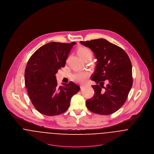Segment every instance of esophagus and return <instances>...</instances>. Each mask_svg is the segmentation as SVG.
<instances>
[{
	"instance_id": "1",
	"label": "esophagus",
	"mask_w": 154,
	"mask_h": 154,
	"mask_svg": "<svg viewBox=\"0 0 154 154\" xmlns=\"http://www.w3.org/2000/svg\"><path fill=\"white\" fill-rule=\"evenodd\" d=\"M84 85H80V88H81V89H82V88H83L84 87Z\"/></svg>"
}]
</instances>
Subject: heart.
I'll return each instance as SVG.
<instances>
[{"label":"heart","mask_w":154,"mask_h":154,"mask_svg":"<svg viewBox=\"0 0 154 154\" xmlns=\"http://www.w3.org/2000/svg\"><path fill=\"white\" fill-rule=\"evenodd\" d=\"M78 54L82 59L85 60L88 57H92V54L90 49L87 47H80L78 49ZM90 75V72L87 71L77 72L72 74V78L74 81L76 82H84L88 76Z\"/></svg>","instance_id":"1"}]
</instances>
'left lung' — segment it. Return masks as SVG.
Masks as SVG:
<instances>
[{
    "label": "left lung",
    "instance_id": "8db88e82",
    "mask_svg": "<svg viewBox=\"0 0 154 154\" xmlns=\"http://www.w3.org/2000/svg\"><path fill=\"white\" fill-rule=\"evenodd\" d=\"M90 48L97 59L91 80L92 98L86 101L91 112L102 115L115 113L126 100L133 85L132 66L128 56L120 47L102 38L80 41ZM107 84L104 87V82Z\"/></svg>",
    "mask_w": 154,
    "mask_h": 154
}]
</instances>
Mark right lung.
<instances>
[{
	"label": "right lung",
	"mask_w": 154,
	"mask_h": 154,
	"mask_svg": "<svg viewBox=\"0 0 154 154\" xmlns=\"http://www.w3.org/2000/svg\"><path fill=\"white\" fill-rule=\"evenodd\" d=\"M76 42H52L32 54L25 70V85L34 106L41 113L55 116L65 112L72 96L80 89L73 82L57 86L56 74L64 67L66 61Z\"/></svg>",
	"instance_id": "right-lung-1"
}]
</instances>
